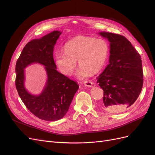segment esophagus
Here are the masks:
<instances>
[{"label":"esophagus","instance_id":"obj_1","mask_svg":"<svg viewBox=\"0 0 155 155\" xmlns=\"http://www.w3.org/2000/svg\"><path fill=\"white\" fill-rule=\"evenodd\" d=\"M84 85H85L87 86V87H92L93 83H92V81H87L84 82Z\"/></svg>","mask_w":155,"mask_h":155}]
</instances>
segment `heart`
<instances>
[{
	"instance_id": "heart-1",
	"label": "heart",
	"mask_w": 155,
	"mask_h": 155,
	"mask_svg": "<svg viewBox=\"0 0 155 155\" xmlns=\"http://www.w3.org/2000/svg\"><path fill=\"white\" fill-rule=\"evenodd\" d=\"M64 51L55 54V63L62 74L71 76L78 59L80 68L77 72L79 78L95 74L104 67L109 55V48L102 39L78 36L69 40L64 46Z\"/></svg>"
}]
</instances>
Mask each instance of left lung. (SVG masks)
Here are the masks:
<instances>
[{"mask_svg": "<svg viewBox=\"0 0 155 155\" xmlns=\"http://www.w3.org/2000/svg\"><path fill=\"white\" fill-rule=\"evenodd\" d=\"M100 34L110 42L109 64L97 83L104 91L101 107L110 112L129 109L137 100L143 83L140 55L126 37L103 31Z\"/></svg>", "mask_w": 155, "mask_h": 155, "instance_id": "obj_1", "label": "left lung"}]
</instances>
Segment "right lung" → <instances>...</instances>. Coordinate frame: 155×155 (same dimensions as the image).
I'll list each match as a JSON object with an SVG mask.
<instances>
[{
	"mask_svg": "<svg viewBox=\"0 0 155 155\" xmlns=\"http://www.w3.org/2000/svg\"><path fill=\"white\" fill-rule=\"evenodd\" d=\"M61 34L59 31H54L41 39L28 42L15 66V86L21 99L33 114L46 121H56L63 118L79 88L76 81L56 70L53 52ZM34 62L43 64L48 76L44 90L39 96L31 95L24 85V69Z\"/></svg>",
	"mask_w": 155,
	"mask_h": 155,
	"instance_id": "obj_1",
	"label": "right lung"
}]
</instances>
